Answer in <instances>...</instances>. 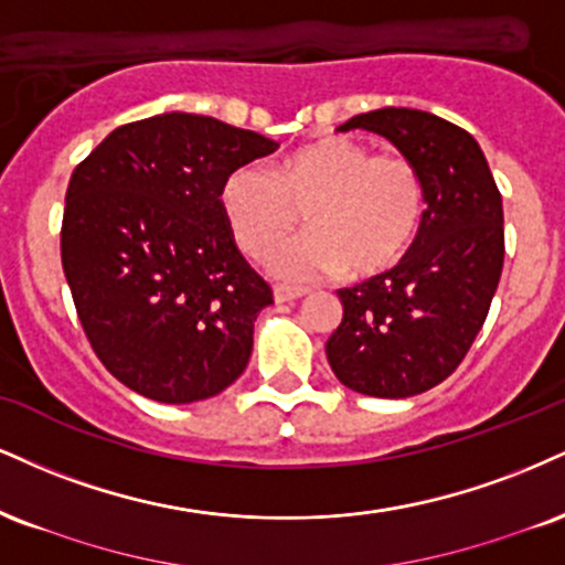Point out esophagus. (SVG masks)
<instances>
[{
  "instance_id": "obj_1",
  "label": "esophagus",
  "mask_w": 565,
  "mask_h": 565,
  "mask_svg": "<svg viewBox=\"0 0 565 565\" xmlns=\"http://www.w3.org/2000/svg\"><path fill=\"white\" fill-rule=\"evenodd\" d=\"M305 295H308V289H305V287H289V284H276V287H274V300L276 302H295Z\"/></svg>"
}]
</instances>
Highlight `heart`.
Here are the masks:
<instances>
[{"label":"heart","instance_id":"obj_1","mask_svg":"<svg viewBox=\"0 0 565 565\" xmlns=\"http://www.w3.org/2000/svg\"><path fill=\"white\" fill-rule=\"evenodd\" d=\"M306 210L302 237L280 239ZM231 236L249 257L287 278L390 270L416 242L426 215V181L403 152L331 136L287 154L274 168L244 166L221 189ZM280 241L282 244L278 245Z\"/></svg>","mask_w":565,"mask_h":565}]
</instances>
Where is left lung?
<instances>
[{
  "instance_id": "left-lung-1",
  "label": "left lung",
  "mask_w": 565,
  "mask_h": 565,
  "mask_svg": "<svg viewBox=\"0 0 565 565\" xmlns=\"http://www.w3.org/2000/svg\"><path fill=\"white\" fill-rule=\"evenodd\" d=\"M382 134L418 162L426 215L386 274L339 289L344 316L326 342L331 371L369 397H413L463 363L487 321L505 260L502 196L477 139L411 107L363 113L339 131Z\"/></svg>"
}]
</instances>
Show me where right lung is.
<instances>
[{
    "label": "right lung",
    "instance_id": "right-lung-1",
    "mask_svg": "<svg viewBox=\"0 0 565 565\" xmlns=\"http://www.w3.org/2000/svg\"><path fill=\"white\" fill-rule=\"evenodd\" d=\"M276 149L205 115L166 113L115 128L76 166L63 270L88 344L128 390L196 403L247 369L274 291L236 247L221 189Z\"/></svg>",
    "mask_w": 565,
    "mask_h": 565
}]
</instances>
